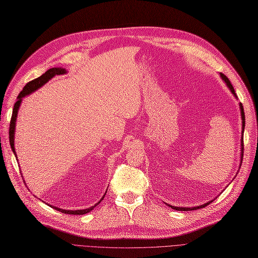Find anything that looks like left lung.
Returning <instances> with one entry per match:
<instances>
[{
	"instance_id": "left-lung-1",
	"label": "left lung",
	"mask_w": 258,
	"mask_h": 258,
	"mask_svg": "<svg viewBox=\"0 0 258 258\" xmlns=\"http://www.w3.org/2000/svg\"><path fill=\"white\" fill-rule=\"evenodd\" d=\"M221 77H222V80L226 83V85L228 86V88L232 92V95L237 98L235 89H233L230 81L227 79V76L224 75L223 73H221ZM240 110H241V117H242V138H241V163H242V157H243V146H244L243 145V132H244V124H245V117H244V111H243V106H242V103H240ZM212 201L213 200H211V201L207 202V204H205V205L198 206V207H194V208H179V207H173V206H170V205H168V206L170 208L176 210V211H192V210H198V209H201V208H205L208 205H210V202H212Z\"/></svg>"
}]
</instances>
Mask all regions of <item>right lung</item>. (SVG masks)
Here are the masks:
<instances>
[{"label": "right lung", "instance_id": "right-lung-1", "mask_svg": "<svg viewBox=\"0 0 258 258\" xmlns=\"http://www.w3.org/2000/svg\"><path fill=\"white\" fill-rule=\"evenodd\" d=\"M66 73V70L64 69H61V68H51L49 69L48 71H46L43 75H41L40 77H37V79L33 80L29 82L25 87H23V89L21 90V92L19 93V96L17 98V101L16 103H15L14 105V110H13V115H12V119H11V123H10V143H11V147H12V151L14 152L15 156H16V152H15V145H14V138H15V128H16V119H17V114H18V111H19V106L21 104V101H22V98L26 97L28 95H30V93L34 92L35 90H37L40 87H42V86L44 84L47 83L50 79H52V77L54 75H60V74H64ZM107 191V190H106ZM106 194V192H105ZM105 196V195H104ZM104 196L101 198V200L98 202V204H96L95 206H92L88 209H85V210H63V209H59V208H56L53 206H49L51 208H53L54 210L57 211H60V212L64 213V214H73V215H83V214H86L90 212L91 210L95 209L96 206H98L101 201L103 200Z\"/></svg>", "mask_w": 258, "mask_h": 258}]
</instances>
